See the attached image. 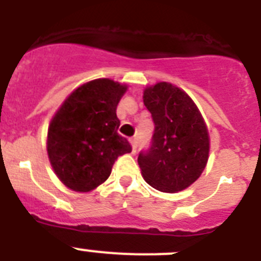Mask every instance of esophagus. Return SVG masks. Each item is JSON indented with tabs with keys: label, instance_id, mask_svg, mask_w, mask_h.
<instances>
[{
	"label": "esophagus",
	"instance_id": "1",
	"mask_svg": "<svg viewBox=\"0 0 261 261\" xmlns=\"http://www.w3.org/2000/svg\"><path fill=\"white\" fill-rule=\"evenodd\" d=\"M130 145H132V153H135L137 149V138H130Z\"/></svg>",
	"mask_w": 261,
	"mask_h": 261
}]
</instances>
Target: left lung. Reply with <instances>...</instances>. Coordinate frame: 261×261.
Segmentation results:
<instances>
[{
  "mask_svg": "<svg viewBox=\"0 0 261 261\" xmlns=\"http://www.w3.org/2000/svg\"><path fill=\"white\" fill-rule=\"evenodd\" d=\"M144 105L153 117L150 149L138 155L142 177L162 192L175 193L195 183L209 158V133L190 95L168 82L144 90Z\"/></svg>",
  "mask_w": 261,
  "mask_h": 261,
  "instance_id": "8db88e82",
  "label": "left lung"
}]
</instances>
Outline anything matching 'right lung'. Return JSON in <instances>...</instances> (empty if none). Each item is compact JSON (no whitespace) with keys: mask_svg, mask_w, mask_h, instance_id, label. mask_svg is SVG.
I'll return each mask as SVG.
<instances>
[{"mask_svg":"<svg viewBox=\"0 0 261 261\" xmlns=\"http://www.w3.org/2000/svg\"><path fill=\"white\" fill-rule=\"evenodd\" d=\"M126 89L110 78L90 81L77 87L50 120L48 158L69 190H95L108 179L117 156L132 151L117 133L116 108Z\"/></svg>","mask_w":261,"mask_h":261,"instance_id":"obj_1","label":"right lung"}]
</instances>
